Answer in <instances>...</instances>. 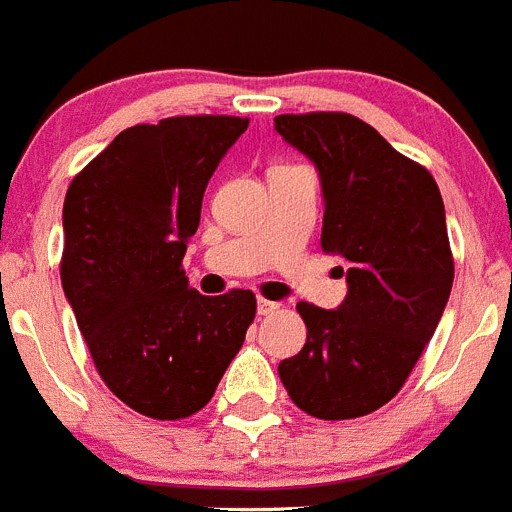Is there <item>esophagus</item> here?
Listing matches in <instances>:
<instances>
[{
  "label": "esophagus",
  "instance_id": "esophagus-1",
  "mask_svg": "<svg viewBox=\"0 0 512 512\" xmlns=\"http://www.w3.org/2000/svg\"><path fill=\"white\" fill-rule=\"evenodd\" d=\"M278 309H281V304H275V301H268V299L257 301V314H260V317H270V314H275Z\"/></svg>",
  "mask_w": 512,
  "mask_h": 512
}]
</instances>
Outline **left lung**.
Returning a JSON list of instances; mask_svg holds the SVG:
<instances>
[{
	"label": "left lung",
	"instance_id": "1",
	"mask_svg": "<svg viewBox=\"0 0 512 512\" xmlns=\"http://www.w3.org/2000/svg\"><path fill=\"white\" fill-rule=\"evenodd\" d=\"M275 131L317 164L322 250L345 262L337 309L299 301V355L278 366L293 404L319 420H350L399 394L441 322L453 286L441 190L350 113L278 115Z\"/></svg>",
	"mask_w": 512,
	"mask_h": 512
}]
</instances>
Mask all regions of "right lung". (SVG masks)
Masks as SVG:
<instances>
[{"label": "right lung", "mask_w": 512, "mask_h": 512, "mask_svg": "<svg viewBox=\"0 0 512 512\" xmlns=\"http://www.w3.org/2000/svg\"><path fill=\"white\" fill-rule=\"evenodd\" d=\"M247 126L237 115L139 123L66 190L61 286L100 379L139 415L203 410L255 319V293L201 296L182 270L208 180Z\"/></svg>", "instance_id": "obj_1"}]
</instances>
